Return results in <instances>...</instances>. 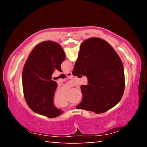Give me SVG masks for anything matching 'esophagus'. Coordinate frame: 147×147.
<instances>
[{
    "label": "esophagus",
    "mask_w": 147,
    "mask_h": 147,
    "mask_svg": "<svg viewBox=\"0 0 147 147\" xmlns=\"http://www.w3.org/2000/svg\"><path fill=\"white\" fill-rule=\"evenodd\" d=\"M65 74H66L67 76H69V77H71L72 76H73V74H72L71 72H69V73H65Z\"/></svg>",
    "instance_id": "1"
}]
</instances>
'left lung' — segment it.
Returning a JSON list of instances; mask_svg holds the SVG:
<instances>
[{
  "instance_id": "1",
  "label": "left lung",
  "mask_w": 147,
  "mask_h": 147,
  "mask_svg": "<svg viewBox=\"0 0 147 147\" xmlns=\"http://www.w3.org/2000/svg\"><path fill=\"white\" fill-rule=\"evenodd\" d=\"M65 59L62 47L52 41L38 44L29 54L22 80L24 98L35 113L49 118H55L63 113L54 105L58 84L52 80V74L55 69L62 72L61 64Z\"/></svg>"
}]
</instances>
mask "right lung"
<instances>
[{
    "label": "right lung",
    "instance_id": "obj_1",
    "mask_svg": "<svg viewBox=\"0 0 147 147\" xmlns=\"http://www.w3.org/2000/svg\"><path fill=\"white\" fill-rule=\"evenodd\" d=\"M72 73L74 76L83 74L88 80L87 85L80 87L83 98L77 109L104 113L118 104L123 95V63L104 39L91 38L81 45Z\"/></svg>",
    "mask_w": 147,
    "mask_h": 147
}]
</instances>
